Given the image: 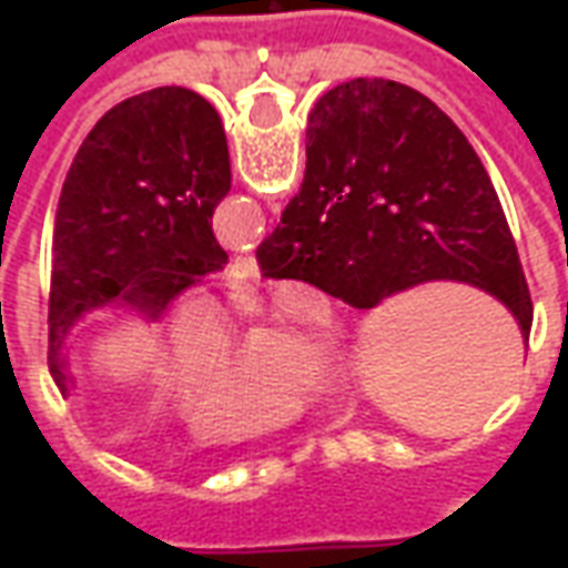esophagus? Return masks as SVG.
Masks as SVG:
<instances>
[{"label": "esophagus", "mask_w": 568, "mask_h": 568, "mask_svg": "<svg viewBox=\"0 0 568 568\" xmlns=\"http://www.w3.org/2000/svg\"><path fill=\"white\" fill-rule=\"evenodd\" d=\"M227 276L231 280H258V264L252 255H236L231 264H227Z\"/></svg>", "instance_id": "obj_1"}]
</instances>
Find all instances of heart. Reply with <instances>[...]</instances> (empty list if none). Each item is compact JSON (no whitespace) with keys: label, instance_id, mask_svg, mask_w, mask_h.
Wrapping results in <instances>:
<instances>
[{"label":"heart","instance_id":"heart-1","mask_svg":"<svg viewBox=\"0 0 568 568\" xmlns=\"http://www.w3.org/2000/svg\"><path fill=\"white\" fill-rule=\"evenodd\" d=\"M170 398L200 438H240L288 419L344 358L328 320L288 310L240 356L227 313L210 301L179 310L166 332Z\"/></svg>","mask_w":568,"mask_h":568}]
</instances>
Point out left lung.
<instances>
[{
    "mask_svg": "<svg viewBox=\"0 0 568 568\" xmlns=\"http://www.w3.org/2000/svg\"><path fill=\"white\" fill-rule=\"evenodd\" d=\"M227 191L224 128L200 93L154 88L93 124L57 203L48 368L60 393L67 334L91 310L130 307L151 322L227 264L212 234Z\"/></svg>",
    "mask_w": 568,
    "mask_h": 568,
    "instance_id": "left-lung-1",
    "label": "left lung"
}]
</instances>
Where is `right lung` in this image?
I'll return each mask as SVG.
<instances>
[{"label": "right lung", "instance_id": "obj_1", "mask_svg": "<svg viewBox=\"0 0 568 568\" xmlns=\"http://www.w3.org/2000/svg\"><path fill=\"white\" fill-rule=\"evenodd\" d=\"M255 258L267 280H301L356 310L453 280L499 297L524 334L532 325L484 163L438 105L398 81L353 79L322 93L301 191Z\"/></svg>", "mask_w": 568, "mask_h": 568}]
</instances>
